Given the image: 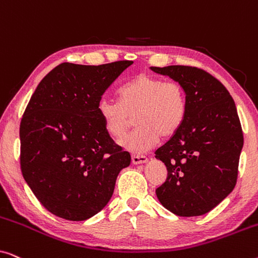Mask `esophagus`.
Returning <instances> with one entry per match:
<instances>
[{
    "label": "esophagus",
    "instance_id": "obj_1",
    "mask_svg": "<svg viewBox=\"0 0 258 258\" xmlns=\"http://www.w3.org/2000/svg\"><path fill=\"white\" fill-rule=\"evenodd\" d=\"M132 162L134 164H143L147 163L148 158L146 156H142V155H133Z\"/></svg>",
    "mask_w": 258,
    "mask_h": 258
}]
</instances>
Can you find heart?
<instances>
[{"mask_svg": "<svg viewBox=\"0 0 258 258\" xmlns=\"http://www.w3.org/2000/svg\"><path fill=\"white\" fill-rule=\"evenodd\" d=\"M188 102L183 87L175 81H163L140 74L118 91V101L102 98L97 115L109 135L119 139L136 115L135 132L119 141L123 149L143 154L161 137H170L184 121Z\"/></svg>", "mask_w": 258, "mask_h": 258, "instance_id": "1", "label": "heart"}]
</instances>
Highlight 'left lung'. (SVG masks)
Returning <instances> with one entry per match:
<instances>
[{"mask_svg": "<svg viewBox=\"0 0 258 258\" xmlns=\"http://www.w3.org/2000/svg\"><path fill=\"white\" fill-rule=\"evenodd\" d=\"M150 69L181 84L188 102L181 128L155 153L168 170L156 196L172 214L201 216L235 188L243 148L237 109L223 84L202 69L188 66Z\"/></svg>", "mask_w": 258, "mask_h": 258, "instance_id": "left-lung-1", "label": "left lung"}]
</instances>
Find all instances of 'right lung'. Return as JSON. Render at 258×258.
<instances>
[{
  "instance_id": "right-lung-1",
  "label": "right lung",
  "mask_w": 258,
  "mask_h": 258,
  "mask_svg": "<svg viewBox=\"0 0 258 258\" xmlns=\"http://www.w3.org/2000/svg\"><path fill=\"white\" fill-rule=\"evenodd\" d=\"M133 64L62 63L45 75L20 125L21 169L42 206L56 216L84 221L110 201L130 154L116 146L97 115L110 84Z\"/></svg>"
}]
</instances>
